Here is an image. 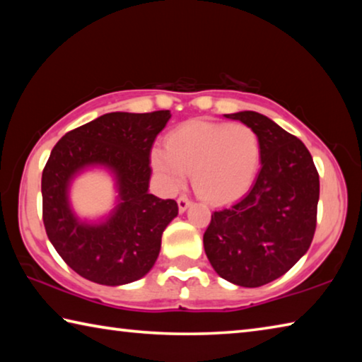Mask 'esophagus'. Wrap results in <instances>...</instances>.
I'll return each instance as SVG.
<instances>
[{
  "label": "esophagus",
  "instance_id": "esophagus-1",
  "mask_svg": "<svg viewBox=\"0 0 362 362\" xmlns=\"http://www.w3.org/2000/svg\"><path fill=\"white\" fill-rule=\"evenodd\" d=\"M177 204H179V211L180 212H185L192 203H189V199L187 198V196H180V198L177 199Z\"/></svg>",
  "mask_w": 362,
  "mask_h": 362
}]
</instances>
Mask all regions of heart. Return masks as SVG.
<instances>
[{"label":"heart","instance_id":"1","mask_svg":"<svg viewBox=\"0 0 362 362\" xmlns=\"http://www.w3.org/2000/svg\"><path fill=\"white\" fill-rule=\"evenodd\" d=\"M151 168L170 189L192 174L193 187L211 203H231L249 192L262 164L259 134L246 124L193 119L151 150Z\"/></svg>","mask_w":362,"mask_h":362}]
</instances>
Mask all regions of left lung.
Here are the masks:
<instances>
[{"instance_id":"1","label":"left lung","mask_w":362,"mask_h":362,"mask_svg":"<svg viewBox=\"0 0 362 362\" xmlns=\"http://www.w3.org/2000/svg\"><path fill=\"white\" fill-rule=\"evenodd\" d=\"M259 134L262 168L246 196L212 214L204 250L220 278L260 287L283 276L316 230L320 175L302 140L257 112L223 115Z\"/></svg>"}]
</instances>
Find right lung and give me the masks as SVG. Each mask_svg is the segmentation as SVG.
<instances>
[{"label":"right lung","mask_w":362,"mask_h":362,"mask_svg":"<svg viewBox=\"0 0 362 362\" xmlns=\"http://www.w3.org/2000/svg\"><path fill=\"white\" fill-rule=\"evenodd\" d=\"M170 119L169 110L153 113L113 112L66 132L42 170V222L47 238L79 276L103 286L144 278L155 265L166 226L179 214L174 199L148 192L150 151ZM112 175L114 209L95 221L72 209V180L88 170Z\"/></svg>","instance_id":"obj_1"}]
</instances>
